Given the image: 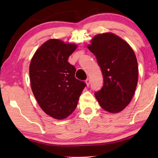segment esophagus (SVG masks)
<instances>
[{
    "label": "esophagus",
    "instance_id": "34e87169",
    "mask_svg": "<svg viewBox=\"0 0 158 158\" xmlns=\"http://www.w3.org/2000/svg\"><path fill=\"white\" fill-rule=\"evenodd\" d=\"M90 79L89 78H88L86 80H85V84H86L87 86H89V85H90Z\"/></svg>",
    "mask_w": 158,
    "mask_h": 158
}]
</instances>
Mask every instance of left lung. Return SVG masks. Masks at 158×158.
<instances>
[{
    "label": "left lung",
    "instance_id": "8db88e82",
    "mask_svg": "<svg viewBox=\"0 0 158 158\" xmlns=\"http://www.w3.org/2000/svg\"><path fill=\"white\" fill-rule=\"evenodd\" d=\"M88 48L97 58L103 86L95 96L101 107L118 113L129 105L138 81L137 60L126 42L111 33L95 35Z\"/></svg>",
    "mask_w": 158,
    "mask_h": 158
}]
</instances>
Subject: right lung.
I'll return each instance as SVG.
<instances>
[{"mask_svg":"<svg viewBox=\"0 0 158 158\" xmlns=\"http://www.w3.org/2000/svg\"><path fill=\"white\" fill-rule=\"evenodd\" d=\"M77 46L57 39L45 42L32 58L29 74L32 91L47 115L64 119L76 109L86 84L75 78L68 58Z\"/></svg>","mask_w":158,"mask_h":158,"instance_id":"obj_1","label":"right lung"}]
</instances>
